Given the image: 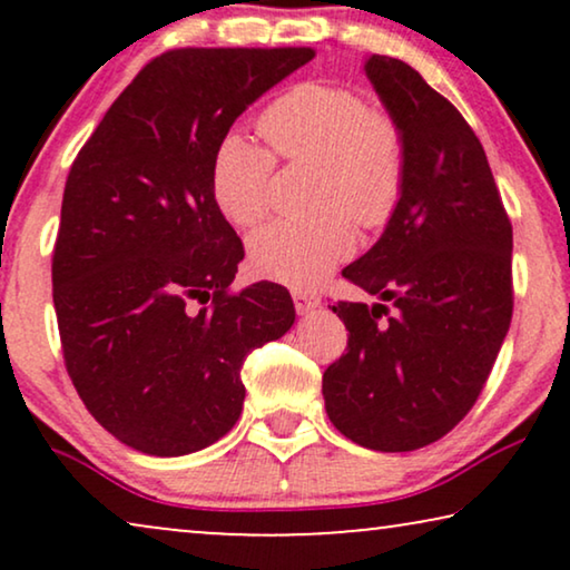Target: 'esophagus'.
Returning <instances> with one entry per match:
<instances>
[{"label": "esophagus", "mask_w": 570, "mask_h": 570, "mask_svg": "<svg viewBox=\"0 0 570 570\" xmlns=\"http://www.w3.org/2000/svg\"><path fill=\"white\" fill-rule=\"evenodd\" d=\"M293 303H295V311H298V314H311V311L318 308L322 298H318V295L311 293V291H295Z\"/></svg>", "instance_id": "34e87169"}]
</instances>
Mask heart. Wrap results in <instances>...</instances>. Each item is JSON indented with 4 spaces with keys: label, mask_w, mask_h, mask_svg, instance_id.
<instances>
[{
    "label": "heart",
    "mask_w": 570,
    "mask_h": 570,
    "mask_svg": "<svg viewBox=\"0 0 570 570\" xmlns=\"http://www.w3.org/2000/svg\"><path fill=\"white\" fill-rule=\"evenodd\" d=\"M267 147L228 135L213 163V191L240 228L262 223L272 207L277 158L318 166L308 220H277L252 238L259 275L291 287H314L353 254V220L379 230L392 220L407 181V139L392 111L368 106L350 85L301 82L264 108Z\"/></svg>",
    "instance_id": "obj_1"
}]
</instances>
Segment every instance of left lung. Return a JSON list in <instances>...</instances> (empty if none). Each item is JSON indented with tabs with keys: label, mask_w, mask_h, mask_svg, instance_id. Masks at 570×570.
<instances>
[{
	"label": "left lung",
	"mask_w": 570,
	"mask_h": 570,
	"mask_svg": "<svg viewBox=\"0 0 570 570\" xmlns=\"http://www.w3.org/2000/svg\"><path fill=\"white\" fill-rule=\"evenodd\" d=\"M365 75L402 124L407 181L384 236L342 277L347 347L324 371L326 415L350 441L415 451L474 407L513 314V230L485 150L449 98L400 59Z\"/></svg>",
	"instance_id": "1"
}]
</instances>
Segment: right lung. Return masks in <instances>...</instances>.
Masks as SVG:
<instances>
[{
	"label": "right lung",
	"instance_id": "obj_1",
	"mask_svg": "<svg viewBox=\"0 0 570 570\" xmlns=\"http://www.w3.org/2000/svg\"><path fill=\"white\" fill-rule=\"evenodd\" d=\"M316 57L170 49L139 69L69 168L51 259L69 379L108 433L181 456L236 425L240 365L295 322L277 283L233 291L244 240L213 191L233 121Z\"/></svg>",
	"mask_w": 570,
	"mask_h": 570
}]
</instances>
